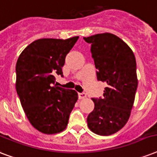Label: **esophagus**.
Returning a JSON list of instances; mask_svg holds the SVG:
<instances>
[{
	"label": "esophagus",
	"mask_w": 157,
	"mask_h": 157,
	"mask_svg": "<svg viewBox=\"0 0 157 157\" xmlns=\"http://www.w3.org/2000/svg\"><path fill=\"white\" fill-rule=\"evenodd\" d=\"M78 97L80 99H84V98H86V94L85 93H79Z\"/></svg>",
	"instance_id": "esophagus-1"
}]
</instances>
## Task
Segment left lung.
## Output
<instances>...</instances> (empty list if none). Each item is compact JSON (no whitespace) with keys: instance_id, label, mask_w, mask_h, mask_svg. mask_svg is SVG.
I'll return each instance as SVG.
<instances>
[{"instance_id":"8db88e82","label":"left lung","mask_w":157,"mask_h":157,"mask_svg":"<svg viewBox=\"0 0 157 157\" xmlns=\"http://www.w3.org/2000/svg\"><path fill=\"white\" fill-rule=\"evenodd\" d=\"M84 40L91 44L97 78L107 84L103 98H92L94 109L87 124L94 134L108 136L121 129L130 117L138 87L136 59L129 45L112 33Z\"/></svg>"}]
</instances>
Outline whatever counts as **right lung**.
I'll list each match as a JSON object with an SVG mask.
<instances>
[{
  "label": "right lung",
  "mask_w": 157,
  "mask_h": 157,
  "mask_svg": "<svg viewBox=\"0 0 157 157\" xmlns=\"http://www.w3.org/2000/svg\"><path fill=\"white\" fill-rule=\"evenodd\" d=\"M79 36L42 38L23 50L16 63V90L28 121L45 134L63 131L78 99L74 90L56 86L55 75L63 76L66 55Z\"/></svg>",
  "instance_id": "right-lung-1"
}]
</instances>
